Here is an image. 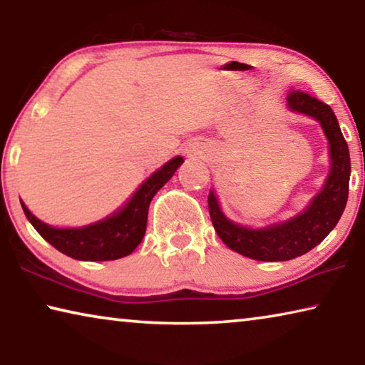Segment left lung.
Returning a JSON list of instances; mask_svg holds the SVG:
<instances>
[{
	"label": "left lung",
	"mask_w": 365,
	"mask_h": 365,
	"mask_svg": "<svg viewBox=\"0 0 365 365\" xmlns=\"http://www.w3.org/2000/svg\"><path fill=\"white\" fill-rule=\"evenodd\" d=\"M287 103L292 110L317 119L330 145L331 170L329 178L306 211L283 224L251 230L233 224L222 214L214 191L207 197L212 225L222 242L230 250L256 261H289L316 248L335 228L348 201L351 159L336 115L329 104L301 90L289 91Z\"/></svg>",
	"instance_id": "1"
}]
</instances>
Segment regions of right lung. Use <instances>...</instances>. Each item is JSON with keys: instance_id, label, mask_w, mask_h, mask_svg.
I'll return each instance as SVG.
<instances>
[{"instance_id": "right-lung-1", "label": "right lung", "mask_w": 365, "mask_h": 365, "mask_svg": "<svg viewBox=\"0 0 365 365\" xmlns=\"http://www.w3.org/2000/svg\"><path fill=\"white\" fill-rule=\"evenodd\" d=\"M183 163L182 158L170 159L148 178L119 212L93 225L82 228H54L43 224L29 211L22 209L30 224L46 242L63 255L78 261H114L132 255L146 232L148 209L153 196L170 180Z\"/></svg>"}]
</instances>
